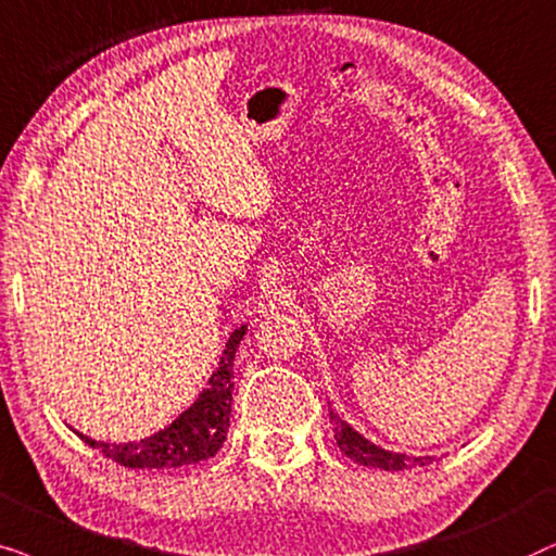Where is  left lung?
<instances>
[{
	"instance_id": "1",
	"label": "left lung",
	"mask_w": 556,
	"mask_h": 556,
	"mask_svg": "<svg viewBox=\"0 0 556 556\" xmlns=\"http://www.w3.org/2000/svg\"><path fill=\"white\" fill-rule=\"evenodd\" d=\"M332 425H336V440L338 447L351 457V460L368 465V468H381V470H406L414 468V465L429 463V457H409L402 453H389V450L376 447L374 442L361 438L355 429L338 417V412H330Z\"/></svg>"
}]
</instances>
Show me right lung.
<instances>
[{
    "label": "right lung",
    "mask_w": 556,
    "mask_h": 556,
    "mask_svg": "<svg viewBox=\"0 0 556 556\" xmlns=\"http://www.w3.org/2000/svg\"><path fill=\"white\" fill-rule=\"evenodd\" d=\"M247 325L231 332L228 338L224 358L211 376L208 389L198 396V402L185 409L173 425L152 434V438L127 442V445H114V442H96L86 434L76 432L86 445L99 450L111 460L124 465V468H180V465H192L208 460L220 450L228 434V417H231V391H233V358L236 348L243 340Z\"/></svg>",
    "instance_id": "1"
}]
</instances>
